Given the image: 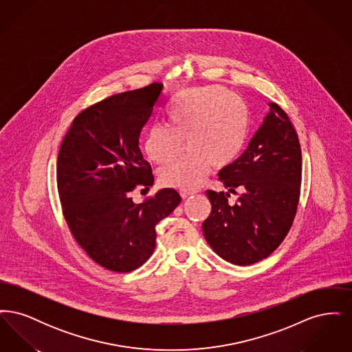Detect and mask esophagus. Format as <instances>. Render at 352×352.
<instances>
[{
  "instance_id": "obj_1",
  "label": "esophagus",
  "mask_w": 352,
  "mask_h": 352,
  "mask_svg": "<svg viewBox=\"0 0 352 352\" xmlns=\"http://www.w3.org/2000/svg\"><path fill=\"white\" fill-rule=\"evenodd\" d=\"M195 191L194 190H188V188H181L179 190V194H181V197L186 199V198H188L190 195H192Z\"/></svg>"
}]
</instances>
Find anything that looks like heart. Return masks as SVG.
<instances>
[{
	"label": "heart",
	"instance_id": "b5f03b06",
	"mask_svg": "<svg viewBox=\"0 0 352 352\" xmlns=\"http://www.w3.org/2000/svg\"><path fill=\"white\" fill-rule=\"evenodd\" d=\"M166 115L168 126L154 124L146 132V155L155 164L168 162L182 141L188 151L161 168L160 179L165 186L195 188L204 181L211 165H231L245 146L250 132L248 107L223 87L182 91L170 104Z\"/></svg>",
	"mask_w": 352,
	"mask_h": 352
}]
</instances>
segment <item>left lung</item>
<instances>
[{"mask_svg": "<svg viewBox=\"0 0 352 352\" xmlns=\"http://www.w3.org/2000/svg\"><path fill=\"white\" fill-rule=\"evenodd\" d=\"M248 148L231 165L219 171L228 192L207 190L210 217L201 230L221 258L234 265H251L277 250L297 212L301 186V145L297 132L276 102ZM242 191L228 204L230 192Z\"/></svg>", "mask_w": 352, "mask_h": 352, "instance_id": "8db88e82", "label": "left lung"}]
</instances>
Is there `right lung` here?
Here are the masks:
<instances>
[{
  "instance_id": "add662e5",
  "label": "right lung",
  "mask_w": 352,
  "mask_h": 352,
  "mask_svg": "<svg viewBox=\"0 0 352 352\" xmlns=\"http://www.w3.org/2000/svg\"><path fill=\"white\" fill-rule=\"evenodd\" d=\"M162 88L149 84L85 108L58 154L56 184L68 228L95 263L112 272L141 267L155 248V226L181 203L174 188L140 204L131 198L134 188L154 184L138 144Z\"/></svg>"
}]
</instances>
